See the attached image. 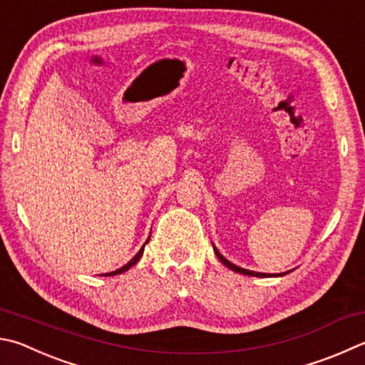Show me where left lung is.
<instances>
[{
	"label": "left lung",
	"mask_w": 365,
	"mask_h": 365,
	"mask_svg": "<svg viewBox=\"0 0 365 365\" xmlns=\"http://www.w3.org/2000/svg\"><path fill=\"white\" fill-rule=\"evenodd\" d=\"M214 250H215V255L218 257V260H220L225 267L227 268H230V269H233V271H236V273H240V274H247V276H257V277H267V276H273V274H264V273H255V271H250V269H244V268H240V267H236V264H233L231 262H228L227 258H225L220 252H218L215 247H214ZM282 274H286V273H282ZM282 274H274V276H282Z\"/></svg>",
	"instance_id": "obj_1"
}]
</instances>
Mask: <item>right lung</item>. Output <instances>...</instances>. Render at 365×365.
<instances>
[{"label":"right lung","instance_id":"right-lung-1","mask_svg":"<svg viewBox=\"0 0 365 365\" xmlns=\"http://www.w3.org/2000/svg\"><path fill=\"white\" fill-rule=\"evenodd\" d=\"M148 241H150V237H148V240H147V242H145V244H148ZM145 244H143V246H142V249L140 250H138L137 252V255L134 257V258H132V260L128 263V264H124V267L123 268H119V269H116V271H111V273H108V276H115V274H121V273H124V271H128L130 267H134V264L138 262V260H140V257H142V254H143V249H145Z\"/></svg>","mask_w":365,"mask_h":365}]
</instances>
